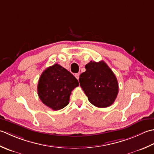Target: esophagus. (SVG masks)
I'll return each mask as SVG.
<instances>
[{
	"label": "esophagus",
	"mask_w": 154,
	"mask_h": 154,
	"mask_svg": "<svg viewBox=\"0 0 154 154\" xmlns=\"http://www.w3.org/2000/svg\"><path fill=\"white\" fill-rule=\"evenodd\" d=\"M75 77H76V79L77 80H78V79H79V77H80V74H75Z\"/></svg>",
	"instance_id": "34e87169"
}]
</instances>
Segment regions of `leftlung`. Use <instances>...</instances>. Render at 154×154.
<instances>
[{"label": "left lung", "mask_w": 154, "mask_h": 154, "mask_svg": "<svg viewBox=\"0 0 154 154\" xmlns=\"http://www.w3.org/2000/svg\"><path fill=\"white\" fill-rule=\"evenodd\" d=\"M86 71L80 76L79 82L89 102L98 108H107L114 102L118 94L115 74L103 61H90Z\"/></svg>", "instance_id": "1"}]
</instances>
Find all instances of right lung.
I'll list each match as a JSON object with an SVG mask.
<instances>
[{
  "label": "right lung",
  "mask_w": 154,
  "mask_h": 154,
  "mask_svg": "<svg viewBox=\"0 0 154 154\" xmlns=\"http://www.w3.org/2000/svg\"><path fill=\"white\" fill-rule=\"evenodd\" d=\"M78 86V80L70 72L55 64L42 73L38 84V94L46 106L58 110L68 104L71 92Z\"/></svg>",
  "instance_id": "obj_1"
}]
</instances>
